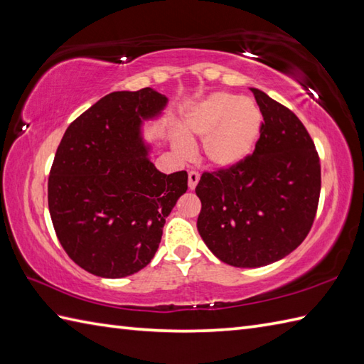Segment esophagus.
I'll return each instance as SVG.
<instances>
[{"instance_id":"obj_1","label":"esophagus","mask_w":364,"mask_h":364,"mask_svg":"<svg viewBox=\"0 0 364 364\" xmlns=\"http://www.w3.org/2000/svg\"><path fill=\"white\" fill-rule=\"evenodd\" d=\"M198 180H200L198 172H194V170H192V172H189V175H188V186H189L191 191L196 189V186L198 184Z\"/></svg>"}]
</instances>
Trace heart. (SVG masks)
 <instances>
[{
    "mask_svg": "<svg viewBox=\"0 0 364 364\" xmlns=\"http://www.w3.org/2000/svg\"><path fill=\"white\" fill-rule=\"evenodd\" d=\"M261 127L262 114L253 100L213 92L189 107L183 120L185 136L176 133L173 146L178 154L188 156L189 141L203 139L205 159L215 168H230L250 156Z\"/></svg>",
    "mask_w": 364,
    "mask_h": 364,
    "instance_id": "heart-1",
    "label": "heart"
}]
</instances>
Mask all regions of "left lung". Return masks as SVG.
<instances>
[{"mask_svg": "<svg viewBox=\"0 0 364 364\" xmlns=\"http://www.w3.org/2000/svg\"><path fill=\"white\" fill-rule=\"evenodd\" d=\"M262 114L255 151L237 166L205 172L197 228L215 257L235 267H262L304 242L321 194L318 151L297 115L259 89Z\"/></svg>", "mask_w": 364, "mask_h": 364, "instance_id": "8db88e82", "label": "left lung"}]
</instances>
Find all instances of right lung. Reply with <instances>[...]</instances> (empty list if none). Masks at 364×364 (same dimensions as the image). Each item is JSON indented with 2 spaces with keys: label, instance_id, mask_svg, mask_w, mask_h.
<instances>
[{
  "label": "right lung",
  "instance_id": "obj_1",
  "mask_svg": "<svg viewBox=\"0 0 364 364\" xmlns=\"http://www.w3.org/2000/svg\"><path fill=\"white\" fill-rule=\"evenodd\" d=\"M167 102L151 87L112 92L72 122L58 146L48 178L53 227L68 257L97 277L149 264L188 191V173L159 172L144 139V123L159 119Z\"/></svg>",
  "mask_w": 364,
  "mask_h": 364
}]
</instances>
